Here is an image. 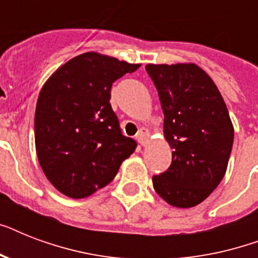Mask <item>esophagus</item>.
Here are the masks:
<instances>
[{
    "mask_svg": "<svg viewBox=\"0 0 258 258\" xmlns=\"http://www.w3.org/2000/svg\"><path fill=\"white\" fill-rule=\"evenodd\" d=\"M147 138H149V131L146 128H141L139 130V133L137 135V141L141 143L142 146L146 145V142H147Z\"/></svg>",
    "mask_w": 258,
    "mask_h": 258,
    "instance_id": "obj_1",
    "label": "esophagus"
}]
</instances>
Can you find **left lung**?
<instances>
[{"instance_id": "obj_1", "label": "left lung", "mask_w": 258, "mask_h": 258, "mask_svg": "<svg viewBox=\"0 0 258 258\" xmlns=\"http://www.w3.org/2000/svg\"><path fill=\"white\" fill-rule=\"evenodd\" d=\"M161 100L171 165L153 176L158 196L175 208H192L220 184L232 153L234 130L210 76L196 64H147Z\"/></svg>"}]
</instances>
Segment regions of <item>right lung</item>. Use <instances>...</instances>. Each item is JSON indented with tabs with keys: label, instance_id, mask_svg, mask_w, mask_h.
Wrapping results in <instances>:
<instances>
[{
	"label": "right lung",
	"instance_id": "right-lung-1",
	"mask_svg": "<svg viewBox=\"0 0 258 258\" xmlns=\"http://www.w3.org/2000/svg\"><path fill=\"white\" fill-rule=\"evenodd\" d=\"M139 64L87 52L50 76L34 115L36 151L50 183L71 198H86L115 178L137 142L121 134L109 104L111 87Z\"/></svg>",
	"mask_w": 258,
	"mask_h": 258
}]
</instances>
